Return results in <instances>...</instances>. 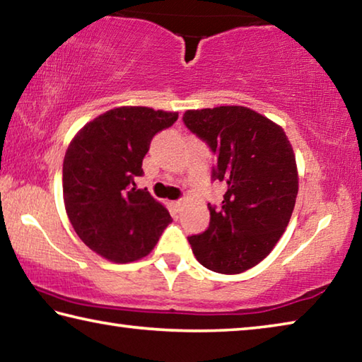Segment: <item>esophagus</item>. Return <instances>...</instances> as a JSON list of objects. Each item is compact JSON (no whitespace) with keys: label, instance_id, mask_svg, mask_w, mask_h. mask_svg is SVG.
<instances>
[{"label":"esophagus","instance_id":"1","mask_svg":"<svg viewBox=\"0 0 362 362\" xmlns=\"http://www.w3.org/2000/svg\"><path fill=\"white\" fill-rule=\"evenodd\" d=\"M170 206H173V209H174L175 212H180V211H182V206H183V201H182V199L173 201V203H170Z\"/></svg>","mask_w":362,"mask_h":362}]
</instances>
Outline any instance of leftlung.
I'll list each match as a JSON object with an SVG mask.
<instances>
[{"label": "left lung", "mask_w": 362, "mask_h": 362, "mask_svg": "<svg viewBox=\"0 0 362 362\" xmlns=\"http://www.w3.org/2000/svg\"><path fill=\"white\" fill-rule=\"evenodd\" d=\"M183 122L216 155L212 182H223L222 206L188 236L201 265L222 274L255 267L276 246L298 192L296 156L284 131L246 107L188 110Z\"/></svg>", "instance_id": "obj_1"}]
</instances>
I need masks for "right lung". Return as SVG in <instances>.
Listing matches in <instances>:
<instances>
[{"label": "right lung", "mask_w": 362, "mask_h": 362, "mask_svg": "<svg viewBox=\"0 0 362 362\" xmlns=\"http://www.w3.org/2000/svg\"><path fill=\"white\" fill-rule=\"evenodd\" d=\"M179 113L119 107L79 131L64 158V203L81 241L105 259L127 263L148 255L173 222L146 188H137L151 139Z\"/></svg>", "instance_id": "add662e5"}]
</instances>
